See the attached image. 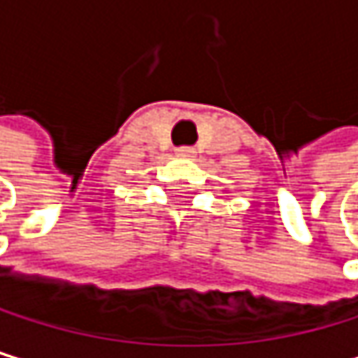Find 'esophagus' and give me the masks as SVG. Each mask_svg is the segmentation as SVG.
<instances>
[{"label":"esophagus","mask_w":358,"mask_h":358,"mask_svg":"<svg viewBox=\"0 0 358 358\" xmlns=\"http://www.w3.org/2000/svg\"><path fill=\"white\" fill-rule=\"evenodd\" d=\"M176 155H178V157H193V155H195V150H193V148H178V150H176Z\"/></svg>","instance_id":"1"}]
</instances>
